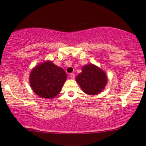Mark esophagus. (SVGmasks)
<instances>
[{
	"label": "esophagus",
	"mask_w": 146,
	"mask_h": 146,
	"mask_svg": "<svg viewBox=\"0 0 146 146\" xmlns=\"http://www.w3.org/2000/svg\"><path fill=\"white\" fill-rule=\"evenodd\" d=\"M70 78H71V79H74V77H75V74L74 73H72V74H70Z\"/></svg>",
	"instance_id": "esophagus-1"
}]
</instances>
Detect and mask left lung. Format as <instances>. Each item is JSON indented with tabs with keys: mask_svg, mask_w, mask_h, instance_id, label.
Wrapping results in <instances>:
<instances>
[{
	"mask_svg": "<svg viewBox=\"0 0 146 146\" xmlns=\"http://www.w3.org/2000/svg\"><path fill=\"white\" fill-rule=\"evenodd\" d=\"M76 82L82 91L88 95H97L104 89L108 82L106 72L93 64L82 67V72L77 75Z\"/></svg>",
	"mask_w": 146,
	"mask_h": 146,
	"instance_id": "8db88e82",
	"label": "left lung"
}]
</instances>
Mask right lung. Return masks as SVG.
I'll use <instances>...</instances> for the list:
<instances>
[{
  "mask_svg": "<svg viewBox=\"0 0 146 146\" xmlns=\"http://www.w3.org/2000/svg\"><path fill=\"white\" fill-rule=\"evenodd\" d=\"M66 79L67 74L64 70L48 60L36 66L29 76L32 90L43 98L55 97L60 92Z\"/></svg>",
  "mask_w": 146,
  "mask_h": 146,
  "instance_id": "right-lung-1",
  "label": "right lung"
}]
</instances>
